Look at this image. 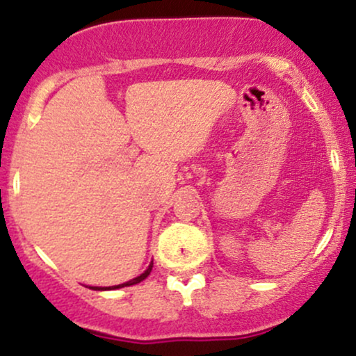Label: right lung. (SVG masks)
Listing matches in <instances>:
<instances>
[{
	"mask_svg": "<svg viewBox=\"0 0 356 356\" xmlns=\"http://www.w3.org/2000/svg\"><path fill=\"white\" fill-rule=\"evenodd\" d=\"M152 266H154V263H150V264H149V268H147L145 271L142 273L140 276L134 277V280L127 281V283H124V284H117V286H105V288H100V286H92V289H97V291H104V289H118V288H124V286H132V284H137V283H140V281H144L145 277L150 275V271H152Z\"/></svg>",
	"mask_w": 356,
	"mask_h": 356,
	"instance_id": "1",
	"label": "right lung"
}]
</instances>
